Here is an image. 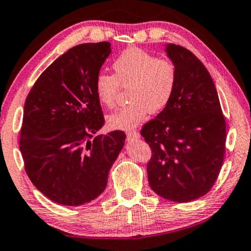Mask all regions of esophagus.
Segmentation results:
<instances>
[{
  "label": "esophagus",
  "instance_id": "esophagus-1",
  "mask_svg": "<svg viewBox=\"0 0 251 251\" xmlns=\"http://www.w3.org/2000/svg\"><path fill=\"white\" fill-rule=\"evenodd\" d=\"M127 137H128V140H137L140 139L141 135L136 130H130V132H127Z\"/></svg>",
  "mask_w": 251,
  "mask_h": 251
}]
</instances>
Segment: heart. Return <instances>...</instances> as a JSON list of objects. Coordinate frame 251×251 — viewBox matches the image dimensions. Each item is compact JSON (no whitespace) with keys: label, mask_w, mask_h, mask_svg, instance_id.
Masks as SVG:
<instances>
[{"label":"heart","mask_w":251,"mask_h":251,"mask_svg":"<svg viewBox=\"0 0 251 251\" xmlns=\"http://www.w3.org/2000/svg\"><path fill=\"white\" fill-rule=\"evenodd\" d=\"M112 69L114 76L101 73L94 82L98 100L107 108L115 104L119 86H129L127 91L129 103L108 116V125L111 128H135L146 119L149 111L157 114L164 110L174 94V63L142 49H127L112 63Z\"/></svg>","instance_id":"b5f03b06"}]
</instances>
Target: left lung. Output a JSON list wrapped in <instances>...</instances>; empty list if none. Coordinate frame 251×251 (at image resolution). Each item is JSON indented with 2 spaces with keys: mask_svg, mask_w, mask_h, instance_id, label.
I'll return each mask as SVG.
<instances>
[{
  "mask_svg": "<svg viewBox=\"0 0 251 251\" xmlns=\"http://www.w3.org/2000/svg\"><path fill=\"white\" fill-rule=\"evenodd\" d=\"M176 68L174 94L167 107L141 129L152 151L150 188L164 199L189 202L213 188L225 154L226 125L211 77L191 51L165 48Z\"/></svg>",
  "mask_w": 251,
  "mask_h": 251,
  "instance_id": "1",
  "label": "left lung"
}]
</instances>
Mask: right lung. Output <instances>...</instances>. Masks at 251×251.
Instances as JSON below:
<instances>
[{
    "mask_svg": "<svg viewBox=\"0 0 251 251\" xmlns=\"http://www.w3.org/2000/svg\"><path fill=\"white\" fill-rule=\"evenodd\" d=\"M110 53L109 42L69 49L42 73L25 102V169L38 191L63 206L100 196L125 144L123 130L91 139L104 124L94 82Z\"/></svg>",
    "mask_w": 251,
    "mask_h": 251,
    "instance_id": "obj_1",
    "label": "right lung"
}]
</instances>
